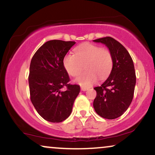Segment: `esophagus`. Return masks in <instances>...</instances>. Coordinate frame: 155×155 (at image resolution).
Segmentation results:
<instances>
[{
	"label": "esophagus",
	"mask_w": 155,
	"mask_h": 155,
	"mask_svg": "<svg viewBox=\"0 0 155 155\" xmlns=\"http://www.w3.org/2000/svg\"><path fill=\"white\" fill-rule=\"evenodd\" d=\"M81 91H87L88 89V88L83 87V86H82V87H81Z\"/></svg>",
	"instance_id": "obj_1"
}]
</instances>
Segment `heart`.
<instances>
[{"label":"heart","instance_id":"obj_1","mask_svg":"<svg viewBox=\"0 0 155 155\" xmlns=\"http://www.w3.org/2000/svg\"><path fill=\"white\" fill-rule=\"evenodd\" d=\"M112 54L108 49L98 45L84 43L74 49V55L68 54L63 59V65L67 73L76 76L81 73L84 66L86 71L78 76L76 82L88 87L110 74L113 68Z\"/></svg>","mask_w":155,"mask_h":155}]
</instances>
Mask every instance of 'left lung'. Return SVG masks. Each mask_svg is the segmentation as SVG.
Segmentation results:
<instances>
[{"label": "left lung", "mask_w": 155, "mask_h": 155, "mask_svg": "<svg viewBox=\"0 0 155 155\" xmlns=\"http://www.w3.org/2000/svg\"><path fill=\"white\" fill-rule=\"evenodd\" d=\"M94 42L106 45L113 60L110 76L101 86L94 88L97 94L94 108L104 118H117L127 110L133 98L136 84L133 61L127 49L113 38L106 37Z\"/></svg>", "instance_id": "left-lung-1"}]
</instances>
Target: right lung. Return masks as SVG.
I'll use <instances>...</instances> for the list:
<instances>
[{
    "mask_svg": "<svg viewBox=\"0 0 155 155\" xmlns=\"http://www.w3.org/2000/svg\"><path fill=\"white\" fill-rule=\"evenodd\" d=\"M75 42L53 40L45 42L33 55L28 76L30 100L39 115L51 123L69 116L80 86L70 84L63 59ZM66 87L65 92L61 88Z\"/></svg>",
    "mask_w": 155,
    "mask_h": 155,
    "instance_id": "right-lung-1",
    "label": "right lung"
}]
</instances>
